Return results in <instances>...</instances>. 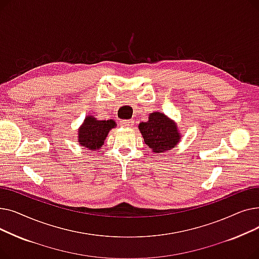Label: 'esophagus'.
Instances as JSON below:
<instances>
[{
  "mask_svg": "<svg viewBox=\"0 0 259 259\" xmlns=\"http://www.w3.org/2000/svg\"><path fill=\"white\" fill-rule=\"evenodd\" d=\"M119 124L121 127L128 128V127H132L134 125V120L133 119H124V120H120Z\"/></svg>",
  "mask_w": 259,
  "mask_h": 259,
  "instance_id": "34e87169",
  "label": "esophagus"
}]
</instances>
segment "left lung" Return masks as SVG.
<instances>
[{
  "label": "left lung",
  "instance_id": "left-lung-1",
  "mask_svg": "<svg viewBox=\"0 0 259 259\" xmlns=\"http://www.w3.org/2000/svg\"><path fill=\"white\" fill-rule=\"evenodd\" d=\"M139 129L147 146L154 153H162L171 150L181 140L178 126L161 112L149 114V119L140 124Z\"/></svg>",
  "mask_w": 259,
  "mask_h": 259
}]
</instances>
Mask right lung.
<instances>
[{"instance_id":"1","label":"right lung","mask_w":259,"mask_h":259,"mask_svg":"<svg viewBox=\"0 0 259 259\" xmlns=\"http://www.w3.org/2000/svg\"><path fill=\"white\" fill-rule=\"evenodd\" d=\"M115 126L116 122L113 119L100 120L92 115H88L84 120V124L78 129V144L90 150H99L109 131Z\"/></svg>"}]
</instances>
